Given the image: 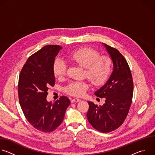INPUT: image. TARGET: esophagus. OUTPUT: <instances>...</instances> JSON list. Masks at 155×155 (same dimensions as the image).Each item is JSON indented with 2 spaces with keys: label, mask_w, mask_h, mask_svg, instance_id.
<instances>
[{
  "label": "esophagus",
  "mask_w": 155,
  "mask_h": 155,
  "mask_svg": "<svg viewBox=\"0 0 155 155\" xmlns=\"http://www.w3.org/2000/svg\"><path fill=\"white\" fill-rule=\"evenodd\" d=\"M81 100L78 99V98H74L73 99L72 101H71V102L72 103H75V102H80Z\"/></svg>",
  "instance_id": "esophagus-1"
}]
</instances>
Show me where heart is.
Returning <instances> with one entry per match:
<instances>
[{"label":"heart","instance_id":"b5f03b06","mask_svg":"<svg viewBox=\"0 0 155 155\" xmlns=\"http://www.w3.org/2000/svg\"><path fill=\"white\" fill-rule=\"evenodd\" d=\"M69 59L85 68L86 77L94 85L102 84L108 78L112 69V62L109 57L100 56L98 51L90 48H83L72 52ZM67 65L61 59H57L53 66L55 77L62 79L65 75ZM89 87L85 81H74L64 88L65 93L73 96L80 97L84 94Z\"/></svg>","mask_w":155,"mask_h":155}]
</instances>
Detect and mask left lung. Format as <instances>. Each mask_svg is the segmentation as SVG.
Returning <instances> with one entry per match:
<instances>
[{"instance_id":"1","label":"left lung","mask_w":155,"mask_h":155,"mask_svg":"<svg viewBox=\"0 0 155 155\" xmlns=\"http://www.w3.org/2000/svg\"><path fill=\"white\" fill-rule=\"evenodd\" d=\"M113 63V71L109 78L94 94L105 99L98 106L87 101L88 121L96 130L109 132L119 127L126 119L133 95V81L128 64L117 49L102 43Z\"/></svg>"}]
</instances>
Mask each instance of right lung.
<instances>
[{
    "mask_svg": "<svg viewBox=\"0 0 155 155\" xmlns=\"http://www.w3.org/2000/svg\"><path fill=\"white\" fill-rule=\"evenodd\" d=\"M62 47L47 45L31 56L19 74V104L29 123L38 130L50 132L62 122L69 99L61 96L54 103L47 100L48 87L54 86L55 57Z\"/></svg>",
    "mask_w": 155,
    "mask_h": 155,
    "instance_id": "1",
    "label": "right lung"
}]
</instances>
